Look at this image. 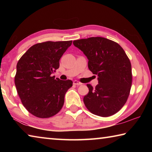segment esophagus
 Returning a JSON list of instances; mask_svg holds the SVG:
<instances>
[{
	"label": "esophagus",
	"instance_id": "obj_1",
	"mask_svg": "<svg viewBox=\"0 0 152 152\" xmlns=\"http://www.w3.org/2000/svg\"><path fill=\"white\" fill-rule=\"evenodd\" d=\"M73 84H74V85H81V84H82L81 82H80L77 81V80H74L73 82Z\"/></svg>",
	"mask_w": 152,
	"mask_h": 152
}]
</instances>
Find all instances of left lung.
Listing matches in <instances>:
<instances>
[{
    "mask_svg": "<svg viewBox=\"0 0 152 152\" xmlns=\"http://www.w3.org/2000/svg\"><path fill=\"white\" fill-rule=\"evenodd\" d=\"M73 43L88 58L89 70L99 80L95 88L87 84L89 92L83 99L86 107L100 117L117 113L127 102L132 84V64L125 51L117 43L101 37Z\"/></svg>",
    "mask_w": 152,
    "mask_h": 152,
    "instance_id": "left-lung-1",
    "label": "left lung"
}]
</instances>
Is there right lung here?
I'll return each instance as SVG.
<instances>
[{
  "label": "right lung",
  "instance_id": "1",
  "mask_svg": "<svg viewBox=\"0 0 152 152\" xmlns=\"http://www.w3.org/2000/svg\"><path fill=\"white\" fill-rule=\"evenodd\" d=\"M72 43L48 41L37 43L18 61L15 86L22 104L34 116L53 117L62 108L64 96L73 82L51 75L59 68L60 59Z\"/></svg>",
  "mask_w": 152,
  "mask_h": 152
}]
</instances>
